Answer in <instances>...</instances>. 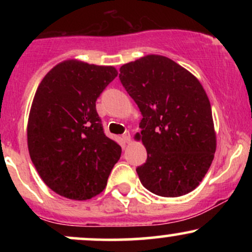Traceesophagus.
Segmentation results:
<instances>
[{"label": "esophagus", "mask_w": 252, "mask_h": 252, "mask_svg": "<svg viewBox=\"0 0 252 252\" xmlns=\"http://www.w3.org/2000/svg\"><path fill=\"white\" fill-rule=\"evenodd\" d=\"M122 140H123L126 143H129V142H130V140H131V138H130V134H129V132H126V134H123Z\"/></svg>", "instance_id": "obj_1"}]
</instances>
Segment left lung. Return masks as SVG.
<instances>
[{
    "instance_id": "left-lung-1",
    "label": "left lung",
    "mask_w": 252,
    "mask_h": 252,
    "mask_svg": "<svg viewBox=\"0 0 252 252\" xmlns=\"http://www.w3.org/2000/svg\"><path fill=\"white\" fill-rule=\"evenodd\" d=\"M120 79L142 114L147 161L138 178L156 195L175 198L199 186L215 158L211 104L189 71L169 58L149 54L120 68Z\"/></svg>"
}]
</instances>
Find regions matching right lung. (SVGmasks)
<instances>
[{
	"instance_id": "1",
	"label": "right lung",
	"mask_w": 252,
	"mask_h": 252,
	"mask_svg": "<svg viewBox=\"0 0 252 252\" xmlns=\"http://www.w3.org/2000/svg\"><path fill=\"white\" fill-rule=\"evenodd\" d=\"M114 66L70 59L43 77L32 103L27 143L40 178L57 194L88 200L105 189L121 146L105 136L96 100Z\"/></svg>"
}]
</instances>
